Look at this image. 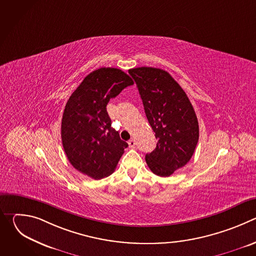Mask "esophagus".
I'll use <instances>...</instances> for the list:
<instances>
[{
	"mask_svg": "<svg viewBox=\"0 0 256 256\" xmlns=\"http://www.w3.org/2000/svg\"><path fill=\"white\" fill-rule=\"evenodd\" d=\"M136 144V142L134 138H132V140H128V146H130V148H134Z\"/></svg>",
	"mask_w": 256,
	"mask_h": 256,
	"instance_id": "obj_1",
	"label": "esophagus"
}]
</instances>
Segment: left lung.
I'll list each match as a JSON object with an SVG mask.
<instances>
[{"label":"left lung","instance_id":"left-lung-1","mask_svg":"<svg viewBox=\"0 0 256 256\" xmlns=\"http://www.w3.org/2000/svg\"><path fill=\"white\" fill-rule=\"evenodd\" d=\"M142 100L144 114L158 142L146 155L151 171L167 177L192 157L198 142L194 109L180 85L168 72L151 66L128 70Z\"/></svg>","mask_w":256,"mask_h":256}]
</instances>
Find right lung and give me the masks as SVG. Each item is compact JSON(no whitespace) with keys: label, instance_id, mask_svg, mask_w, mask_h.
I'll return each instance as SVG.
<instances>
[{"label":"right lung","instance_id":"right-lung-1","mask_svg":"<svg viewBox=\"0 0 256 256\" xmlns=\"http://www.w3.org/2000/svg\"><path fill=\"white\" fill-rule=\"evenodd\" d=\"M132 84L122 70L100 68L90 72L66 104L60 128L64 153L75 169L93 179L110 175L128 146L112 128L106 105Z\"/></svg>","mask_w":256,"mask_h":256}]
</instances>
